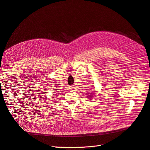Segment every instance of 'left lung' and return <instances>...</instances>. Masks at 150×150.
Instances as JSON below:
<instances>
[{
    "label": "left lung",
    "mask_w": 150,
    "mask_h": 150,
    "mask_svg": "<svg viewBox=\"0 0 150 150\" xmlns=\"http://www.w3.org/2000/svg\"><path fill=\"white\" fill-rule=\"evenodd\" d=\"M92 93V95H93V94H94V93ZM90 100H91V99H90Z\"/></svg>",
    "instance_id": "left-lung-1"
}]
</instances>
